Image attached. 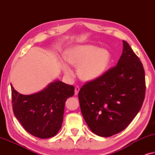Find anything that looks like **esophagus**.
Returning <instances> with one entry per match:
<instances>
[{
    "label": "esophagus",
    "instance_id": "esophagus-1",
    "mask_svg": "<svg viewBox=\"0 0 155 155\" xmlns=\"http://www.w3.org/2000/svg\"><path fill=\"white\" fill-rule=\"evenodd\" d=\"M80 91V88L79 87V86H76L75 87V91H74V94H75V96H76V95H78V94H79Z\"/></svg>",
    "mask_w": 155,
    "mask_h": 155
}]
</instances>
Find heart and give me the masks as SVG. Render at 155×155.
I'll list each match as a JSON object with an SVG mask.
<instances>
[{"label":"heart","mask_w":155,"mask_h":155,"mask_svg":"<svg viewBox=\"0 0 155 155\" xmlns=\"http://www.w3.org/2000/svg\"><path fill=\"white\" fill-rule=\"evenodd\" d=\"M64 58L70 65L77 67L79 79L84 81H93L104 74L108 69L110 55L108 50L91 45H74L64 53ZM60 67L66 75L73 76V71L64 61Z\"/></svg>","instance_id":"b5f03b06"}]
</instances>
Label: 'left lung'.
Masks as SVG:
<instances>
[{
  "instance_id": "8db88e82",
  "label": "left lung",
  "mask_w": 155,
  "mask_h": 155,
  "mask_svg": "<svg viewBox=\"0 0 155 155\" xmlns=\"http://www.w3.org/2000/svg\"><path fill=\"white\" fill-rule=\"evenodd\" d=\"M117 65L82 86L81 111L93 133L110 137L123 131L139 112L145 94V70L126 41Z\"/></svg>"
}]
</instances>
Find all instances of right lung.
I'll list each match as a JSON object with an SVG mask.
<instances>
[{
  "mask_svg": "<svg viewBox=\"0 0 155 155\" xmlns=\"http://www.w3.org/2000/svg\"><path fill=\"white\" fill-rule=\"evenodd\" d=\"M15 116L31 135L41 139L55 136L63 123L65 102L74 94V87L56 80L40 91L19 94L11 85Z\"/></svg>",
  "mask_w": 155,
  "mask_h": 155,
  "instance_id": "obj_1",
  "label": "right lung"
}]
</instances>
